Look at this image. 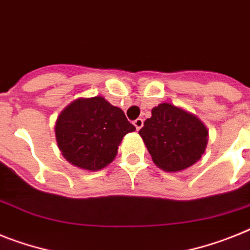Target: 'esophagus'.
Masks as SVG:
<instances>
[{"label":"esophagus","instance_id":"obj_1","mask_svg":"<svg viewBox=\"0 0 250 250\" xmlns=\"http://www.w3.org/2000/svg\"><path fill=\"white\" fill-rule=\"evenodd\" d=\"M133 125H135V127H136V129H137V131H138V129H141L142 125H144V119L137 118L135 122H133Z\"/></svg>","mask_w":250,"mask_h":250}]
</instances>
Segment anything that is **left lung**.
<instances>
[{"instance_id": "8db88e82", "label": "left lung", "mask_w": 250, "mask_h": 250, "mask_svg": "<svg viewBox=\"0 0 250 250\" xmlns=\"http://www.w3.org/2000/svg\"><path fill=\"white\" fill-rule=\"evenodd\" d=\"M140 129L152 161L165 171L177 173L192 167L206 150L208 131L194 114L161 103Z\"/></svg>"}]
</instances>
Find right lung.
Returning <instances> with one entry per match:
<instances>
[{
    "label": "right lung",
    "instance_id": "add662e5",
    "mask_svg": "<svg viewBox=\"0 0 250 250\" xmlns=\"http://www.w3.org/2000/svg\"><path fill=\"white\" fill-rule=\"evenodd\" d=\"M58 147L68 163L85 170H100L114 160L123 137L136 131L121 108L103 96L80 98L56 122Z\"/></svg>",
    "mask_w": 250,
    "mask_h": 250
}]
</instances>
